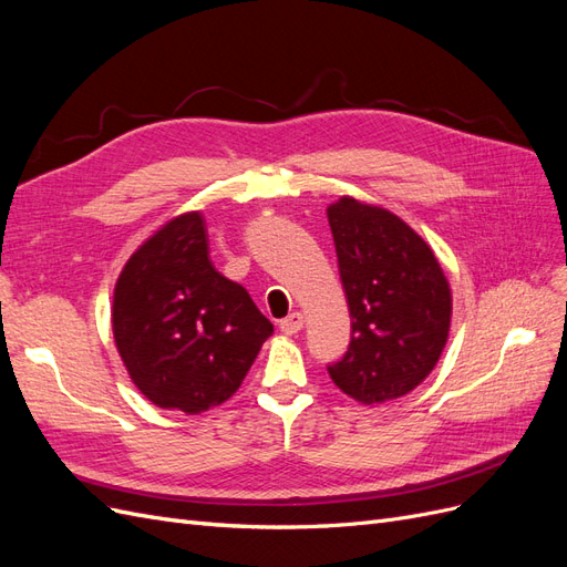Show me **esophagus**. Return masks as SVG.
I'll return each mask as SVG.
<instances>
[{
	"instance_id": "esophagus-1",
	"label": "esophagus",
	"mask_w": 567,
	"mask_h": 567,
	"mask_svg": "<svg viewBox=\"0 0 567 567\" xmlns=\"http://www.w3.org/2000/svg\"><path fill=\"white\" fill-rule=\"evenodd\" d=\"M279 329H281L286 336H296V333L302 329V315H300V312L288 315L286 319H281Z\"/></svg>"
}]
</instances>
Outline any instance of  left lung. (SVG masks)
<instances>
[{
	"instance_id": "1",
	"label": "left lung",
	"mask_w": 567,
	"mask_h": 567,
	"mask_svg": "<svg viewBox=\"0 0 567 567\" xmlns=\"http://www.w3.org/2000/svg\"><path fill=\"white\" fill-rule=\"evenodd\" d=\"M326 215L352 319L350 348L329 375L362 404L398 400L447 346L450 281L431 246L390 210L342 196Z\"/></svg>"
}]
</instances>
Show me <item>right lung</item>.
Returning a JSON list of instances; mask_svg holds the SVG:
<instances>
[{
  "instance_id": "add662e5",
  "label": "right lung",
  "mask_w": 567,
  "mask_h": 567,
  "mask_svg": "<svg viewBox=\"0 0 567 567\" xmlns=\"http://www.w3.org/2000/svg\"><path fill=\"white\" fill-rule=\"evenodd\" d=\"M111 321L132 383L188 416L227 402L274 333L248 290L213 267L198 210L165 221L132 252Z\"/></svg>"
}]
</instances>
